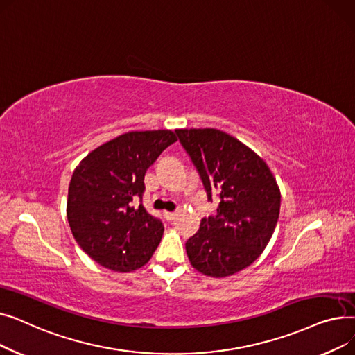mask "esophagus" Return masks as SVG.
<instances>
[{
    "instance_id": "obj_1",
    "label": "esophagus",
    "mask_w": 355,
    "mask_h": 355,
    "mask_svg": "<svg viewBox=\"0 0 355 355\" xmlns=\"http://www.w3.org/2000/svg\"><path fill=\"white\" fill-rule=\"evenodd\" d=\"M164 217H165L168 221H173V220L177 217V214H175V213H170V211H165V213H164Z\"/></svg>"
}]
</instances>
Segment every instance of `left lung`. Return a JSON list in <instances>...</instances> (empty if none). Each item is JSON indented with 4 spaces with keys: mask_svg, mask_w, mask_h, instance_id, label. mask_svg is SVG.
Returning a JSON list of instances; mask_svg holds the SVG:
<instances>
[{
    "mask_svg": "<svg viewBox=\"0 0 355 355\" xmlns=\"http://www.w3.org/2000/svg\"><path fill=\"white\" fill-rule=\"evenodd\" d=\"M216 216L202 218L185 250L191 266L211 277L234 275L262 254L281 210V190L268 164L234 137L214 128L177 129Z\"/></svg>",
    "mask_w": 355,
    "mask_h": 355,
    "instance_id": "left-lung-1",
    "label": "left lung"
}]
</instances>
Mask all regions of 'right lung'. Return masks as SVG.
<instances>
[{"instance_id": "1", "label": "right lung", "mask_w": 355, "mask_h": 355, "mask_svg": "<svg viewBox=\"0 0 355 355\" xmlns=\"http://www.w3.org/2000/svg\"><path fill=\"white\" fill-rule=\"evenodd\" d=\"M175 141L168 129L132 130L93 149L73 171L69 226L83 252L103 268L137 270L158 248L162 223L134 202L142 200L148 168Z\"/></svg>"}]
</instances>
